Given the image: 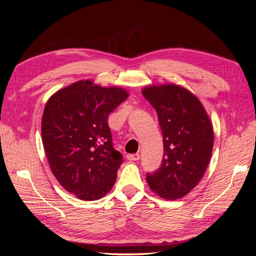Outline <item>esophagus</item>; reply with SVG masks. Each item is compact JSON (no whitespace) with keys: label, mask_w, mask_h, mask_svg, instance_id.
I'll return each mask as SVG.
<instances>
[{"label":"esophagus","mask_w":256,"mask_h":256,"mask_svg":"<svg viewBox=\"0 0 256 256\" xmlns=\"http://www.w3.org/2000/svg\"><path fill=\"white\" fill-rule=\"evenodd\" d=\"M127 159L130 161H138L140 159V154H127Z\"/></svg>","instance_id":"obj_1"}]
</instances>
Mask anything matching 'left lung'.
Instances as JSON below:
<instances>
[{
    "instance_id": "left-lung-1",
    "label": "left lung",
    "mask_w": 256,
    "mask_h": 256,
    "mask_svg": "<svg viewBox=\"0 0 256 256\" xmlns=\"http://www.w3.org/2000/svg\"><path fill=\"white\" fill-rule=\"evenodd\" d=\"M142 94L157 111L164 147L161 166L146 175L147 184L164 200L184 198L196 187L210 161L212 120L198 98L182 85L152 84Z\"/></svg>"
}]
</instances>
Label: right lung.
I'll list each match as a JSON object with an SVG mask.
<instances>
[{
    "instance_id": "right-lung-1",
    "label": "right lung",
    "mask_w": 256,
    "mask_h": 256,
    "mask_svg": "<svg viewBox=\"0 0 256 256\" xmlns=\"http://www.w3.org/2000/svg\"><path fill=\"white\" fill-rule=\"evenodd\" d=\"M129 94L80 80L48 99L42 138L51 172L66 191L82 200L104 198L115 184L122 156L112 145L108 118Z\"/></svg>"
}]
</instances>
